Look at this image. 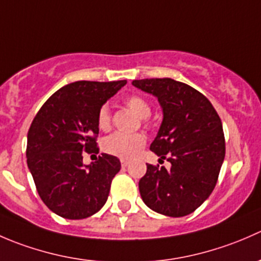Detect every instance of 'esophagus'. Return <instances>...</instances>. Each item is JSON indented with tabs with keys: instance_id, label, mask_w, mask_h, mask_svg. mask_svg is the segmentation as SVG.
<instances>
[{
	"instance_id": "obj_1",
	"label": "esophagus",
	"mask_w": 261,
	"mask_h": 261,
	"mask_svg": "<svg viewBox=\"0 0 261 261\" xmlns=\"http://www.w3.org/2000/svg\"><path fill=\"white\" fill-rule=\"evenodd\" d=\"M128 165V162L127 160H125V159H121V167L122 168H126Z\"/></svg>"
}]
</instances>
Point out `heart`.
<instances>
[{
  "label": "heart",
  "mask_w": 261,
  "mask_h": 261,
  "mask_svg": "<svg viewBox=\"0 0 261 261\" xmlns=\"http://www.w3.org/2000/svg\"><path fill=\"white\" fill-rule=\"evenodd\" d=\"M125 105L135 112L140 118L146 121L151 114V106L144 97L133 94L125 99ZM97 125L101 130L106 131L111 127V112L107 105L101 106L97 114ZM146 144V138L140 133L135 134H123L115 133L112 135L107 136L102 143V147L105 151L110 155L121 158V159H131L136 156L141 151Z\"/></svg>",
  "instance_id": "obj_1"
}]
</instances>
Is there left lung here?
<instances>
[{
  "label": "left lung",
  "instance_id": "obj_1",
  "mask_svg": "<svg viewBox=\"0 0 261 261\" xmlns=\"http://www.w3.org/2000/svg\"><path fill=\"white\" fill-rule=\"evenodd\" d=\"M133 84L162 106L163 122L150 150L172 164L169 170L146 165L139 181L141 198L152 211L183 217L196 211L217 183L226 149L221 118L208 98L186 83L151 78Z\"/></svg>",
  "mask_w": 261,
  "mask_h": 261
}]
</instances>
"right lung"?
I'll list each match as a JSON object with an SVG mask.
<instances>
[{"label":"right lung","instance_id":"obj_1","mask_svg":"<svg viewBox=\"0 0 261 261\" xmlns=\"http://www.w3.org/2000/svg\"><path fill=\"white\" fill-rule=\"evenodd\" d=\"M125 84L126 81L67 84L49 97L33 120L28 133V167L40 198L60 217L87 218L109 198L120 160L102 154L84 165L83 151L98 154V110Z\"/></svg>","mask_w":261,"mask_h":261}]
</instances>
